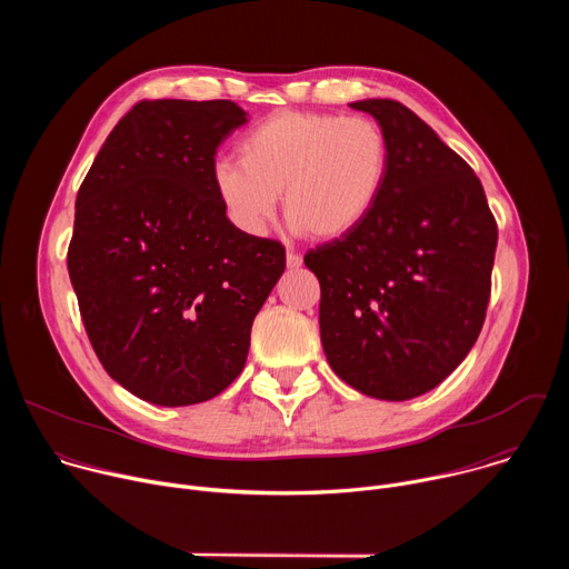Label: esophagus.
<instances>
[{"label":"esophagus","instance_id":"1","mask_svg":"<svg viewBox=\"0 0 569 569\" xmlns=\"http://www.w3.org/2000/svg\"><path fill=\"white\" fill-rule=\"evenodd\" d=\"M301 257L299 254H292V252H288L286 254V266H288V270H297V268H301Z\"/></svg>","mask_w":569,"mask_h":569}]
</instances>
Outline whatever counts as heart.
<instances>
[{"label":"heart","instance_id":"b5f03b06","mask_svg":"<svg viewBox=\"0 0 569 569\" xmlns=\"http://www.w3.org/2000/svg\"><path fill=\"white\" fill-rule=\"evenodd\" d=\"M387 173L389 141L376 121L279 112L240 139L238 161H218L213 187L242 233L261 236L283 193L297 231L336 240L369 218Z\"/></svg>","mask_w":569,"mask_h":569}]
</instances>
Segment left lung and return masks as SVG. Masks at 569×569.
<instances>
[{"mask_svg": "<svg viewBox=\"0 0 569 569\" xmlns=\"http://www.w3.org/2000/svg\"><path fill=\"white\" fill-rule=\"evenodd\" d=\"M389 141L378 204L351 233L303 257L321 288L331 369L380 400H410L472 349L491 297L498 224L475 171L410 108L365 99Z\"/></svg>", "mask_w": 569, "mask_h": 569, "instance_id": "obj_1", "label": "left lung"}]
</instances>
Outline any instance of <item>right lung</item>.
I'll list each match as a JSON object with an SVG mask.
<instances>
[{"instance_id":"right-lung-1","label":"right lung","mask_w":569,"mask_h":569,"mask_svg":"<svg viewBox=\"0 0 569 569\" xmlns=\"http://www.w3.org/2000/svg\"><path fill=\"white\" fill-rule=\"evenodd\" d=\"M231 101H141L76 196L67 270L88 338L121 387L182 408L246 367L252 321L286 270L281 242L242 233L213 187Z\"/></svg>"}]
</instances>
